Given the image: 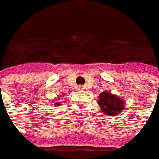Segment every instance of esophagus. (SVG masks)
<instances>
[{"mask_svg":"<svg viewBox=\"0 0 159 159\" xmlns=\"http://www.w3.org/2000/svg\"><path fill=\"white\" fill-rule=\"evenodd\" d=\"M78 90H80V91H84V85H78Z\"/></svg>","mask_w":159,"mask_h":159,"instance_id":"1","label":"esophagus"}]
</instances>
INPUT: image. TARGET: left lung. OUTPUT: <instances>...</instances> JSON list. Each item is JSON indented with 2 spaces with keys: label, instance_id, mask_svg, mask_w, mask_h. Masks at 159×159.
Wrapping results in <instances>:
<instances>
[{
  "label": "left lung",
  "instance_id": "8db88e82",
  "mask_svg": "<svg viewBox=\"0 0 159 159\" xmlns=\"http://www.w3.org/2000/svg\"><path fill=\"white\" fill-rule=\"evenodd\" d=\"M99 98L98 104L101 108V112L107 116H116L125 107V100L107 91L100 93Z\"/></svg>",
  "mask_w": 159,
  "mask_h": 159
}]
</instances>
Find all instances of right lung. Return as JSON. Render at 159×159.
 I'll return each instance as SVG.
<instances>
[{
	"mask_svg": "<svg viewBox=\"0 0 159 159\" xmlns=\"http://www.w3.org/2000/svg\"><path fill=\"white\" fill-rule=\"evenodd\" d=\"M54 104H55V106H56V107H58V106H59V105H60L59 102H56V103H54Z\"/></svg>",
	"mask_w": 159,
	"mask_h": 159,
	"instance_id": "right-lung-1",
	"label": "right lung"
}]
</instances>
